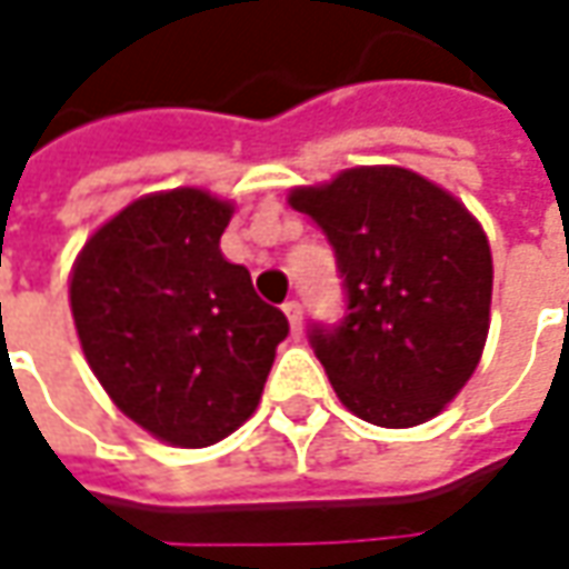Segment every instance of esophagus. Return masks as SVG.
Wrapping results in <instances>:
<instances>
[{
	"instance_id": "34e87169",
	"label": "esophagus",
	"mask_w": 569,
	"mask_h": 569,
	"mask_svg": "<svg viewBox=\"0 0 569 569\" xmlns=\"http://www.w3.org/2000/svg\"><path fill=\"white\" fill-rule=\"evenodd\" d=\"M284 317L291 322V332L300 336V329H303V307H300L297 300H288V303H284Z\"/></svg>"
}]
</instances>
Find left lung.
<instances>
[{"label":"left lung","instance_id":"1","mask_svg":"<svg viewBox=\"0 0 569 569\" xmlns=\"http://www.w3.org/2000/svg\"><path fill=\"white\" fill-rule=\"evenodd\" d=\"M336 250L345 317L310 326L341 405L415 427L456 399L491 326V247L469 208L405 167H351L291 192Z\"/></svg>","mask_w":569,"mask_h":569}]
</instances>
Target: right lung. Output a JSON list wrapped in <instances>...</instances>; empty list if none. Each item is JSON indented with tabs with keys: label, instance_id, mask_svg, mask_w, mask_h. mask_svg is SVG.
I'll use <instances>...</instances> for the list:
<instances>
[{
	"label": "right lung",
	"instance_id": "obj_1",
	"mask_svg": "<svg viewBox=\"0 0 569 569\" xmlns=\"http://www.w3.org/2000/svg\"><path fill=\"white\" fill-rule=\"evenodd\" d=\"M233 208L202 189L136 199L78 252L69 300L94 377L148 433L211 447L262 399L284 313L221 256Z\"/></svg>",
	"mask_w": 569,
	"mask_h": 569
}]
</instances>
